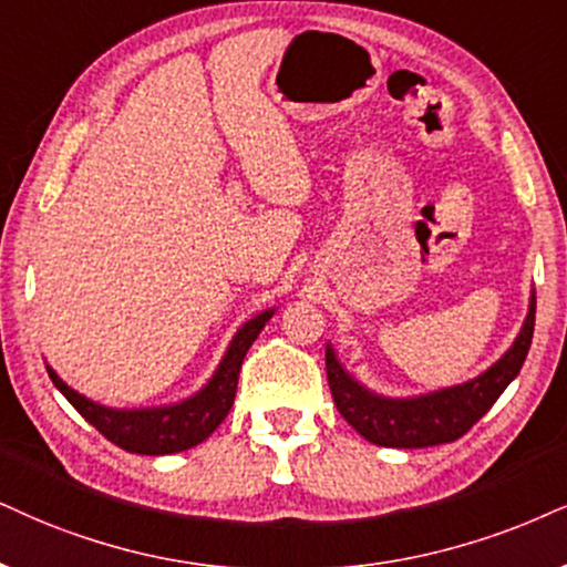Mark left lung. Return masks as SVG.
Returning <instances> with one entry per match:
<instances>
[{
	"instance_id": "8db88e82",
	"label": "left lung",
	"mask_w": 567,
	"mask_h": 567,
	"mask_svg": "<svg viewBox=\"0 0 567 567\" xmlns=\"http://www.w3.org/2000/svg\"><path fill=\"white\" fill-rule=\"evenodd\" d=\"M536 295L530 291L528 316L520 333L492 368L476 379L429 391L421 396H381L349 375L333 347H326V373L333 402L344 421L360 436L379 446L396 450H421V446L450 444L476 425L492 410L509 381L520 373L526 362L530 339H534Z\"/></svg>"
}]
</instances>
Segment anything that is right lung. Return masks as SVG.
<instances>
[{
  "label": "right lung",
  "instance_id": "right-lung-1",
  "mask_svg": "<svg viewBox=\"0 0 567 567\" xmlns=\"http://www.w3.org/2000/svg\"><path fill=\"white\" fill-rule=\"evenodd\" d=\"M276 310H262L260 316L247 320L223 354L220 365L215 368L213 379L202 386L197 394L184 402L163 404V408L142 410H115L91 402L86 396L70 389L65 381L47 365L49 379L62 391V396L81 412L86 421L102 433L104 439L134 454H173L192 450L223 423L236 396L241 362L247 358L251 341L260 337L265 323Z\"/></svg>",
  "mask_w": 567,
  "mask_h": 567
}]
</instances>
